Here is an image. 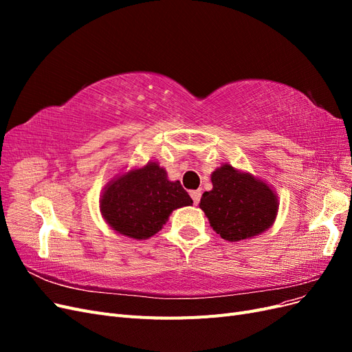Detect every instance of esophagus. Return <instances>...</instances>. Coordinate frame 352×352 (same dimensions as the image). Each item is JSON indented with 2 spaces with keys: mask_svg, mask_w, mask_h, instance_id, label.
I'll list each match as a JSON object with an SVG mask.
<instances>
[{
  "mask_svg": "<svg viewBox=\"0 0 352 352\" xmlns=\"http://www.w3.org/2000/svg\"><path fill=\"white\" fill-rule=\"evenodd\" d=\"M190 198H192L194 204L198 206L199 204V199H201V190H192V192H190Z\"/></svg>",
  "mask_w": 352,
  "mask_h": 352,
  "instance_id": "34e87169",
  "label": "esophagus"
}]
</instances>
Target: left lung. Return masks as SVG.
Wrapping results in <instances>:
<instances>
[{
  "instance_id": "8db88e82",
  "label": "left lung",
  "mask_w": 352,
  "mask_h": 352,
  "mask_svg": "<svg viewBox=\"0 0 352 352\" xmlns=\"http://www.w3.org/2000/svg\"><path fill=\"white\" fill-rule=\"evenodd\" d=\"M211 182L212 189L202 194L199 207L223 239H247L272 225L278 199L261 180L225 164L211 175Z\"/></svg>"
}]
</instances>
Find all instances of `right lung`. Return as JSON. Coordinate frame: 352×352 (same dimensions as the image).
Here are the masks:
<instances>
[{"instance_id":"add662e5","label":"right lung","mask_w":352,"mask_h":352,"mask_svg":"<svg viewBox=\"0 0 352 352\" xmlns=\"http://www.w3.org/2000/svg\"><path fill=\"white\" fill-rule=\"evenodd\" d=\"M192 204L179 180L170 182L157 163L132 170L105 189L101 212L109 225L133 239L153 236L163 228L170 212Z\"/></svg>"}]
</instances>
